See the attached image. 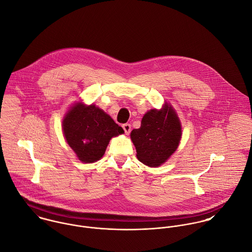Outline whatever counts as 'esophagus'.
<instances>
[{
    "instance_id": "34e87169",
    "label": "esophagus",
    "mask_w": 252,
    "mask_h": 252,
    "mask_svg": "<svg viewBox=\"0 0 252 252\" xmlns=\"http://www.w3.org/2000/svg\"><path fill=\"white\" fill-rule=\"evenodd\" d=\"M123 128H124L126 134H129V132L131 130V126L129 124H125V125H123Z\"/></svg>"
}]
</instances>
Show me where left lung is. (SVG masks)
Here are the masks:
<instances>
[{"label":"left lung","mask_w":252,"mask_h":252,"mask_svg":"<svg viewBox=\"0 0 252 252\" xmlns=\"http://www.w3.org/2000/svg\"><path fill=\"white\" fill-rule=\"evenodd\" d=\"M138 159L146 165L158 166L177 149L181 126L173 109L165 104L161 110L147 112L141 126L130 133Z\"/></svg>","instance_id":"obj_1"}]
</instances>
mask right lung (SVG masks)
I'll list each match as a JSON object with an SVG mask.
<instances>
[{"label": "right lung", "instance_id": "right-lung-1", "mask_svg": "<svg viewBox=\"0 0 252 252\" xmlns=\"http://www.w3.org/2000/svg\"><path fill=\"white\" fill-rule=\"evenodd\" d=\"M63 132L79 159L90 163L100 159L110 139L124 129L98 107L78 103L65 116Z\"/></svg>", "mask_w": 252, "mask_h": 252}]
</instances>
